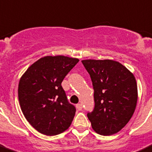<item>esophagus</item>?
<instances>
[{
	"label": "esophagus",
	"mask_w": 152,
	"mask_h": 152,
	"mask_svg": "<svg viewBox=\"0 0 152 152\" xmlns=\"http://www.w3.org/2000/svg\"><path fill=\"white\" fill-rule=\"evenodd\" d=\"M76 109H77L78 110H79V111L83 110V105L80 104V103H79V104H76Z\"/></svg>",
	"instance_id": "esophagus-1"
}]
</instances>
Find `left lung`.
Masks as SVG:
<instances>
[{"instance_id":"8db88e82","label":"left lung","mask_w":152,"mask_h":152,"mask_svg":"<svg viewBox=\"0 0 152 152\" xmlns=\"http://www.w3.org/2000/svg\"><path fill=\"white\" fill-rule=\"evenodd\" d=\"M93 85L94 109L87 116L94 130L103 136L116 134L135 111L138 92L134 74L113 60L82 61Z\"/></svg>"}]
</instances>
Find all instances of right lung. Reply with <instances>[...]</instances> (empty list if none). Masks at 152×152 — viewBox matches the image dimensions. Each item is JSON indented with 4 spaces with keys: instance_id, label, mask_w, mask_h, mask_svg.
<instances>
[{
    "instance_id": "1",
    "label": "right lung",
    "mask_w": 152,
    "mask_h": 152,
    "mask_svg": "<svg viewBox=\"0 0 152 152\" xmlns=\"http://www.w3.org/2000/svg\"><path fill=\"white\" fill-rule=\"evenodd\" d=\"M79 59L63 55L41 58L18 83V101L27 121L40 134L55 136L69 128L76 108L68 102L62 81Z\"/></svg>"
}]
</instances>
